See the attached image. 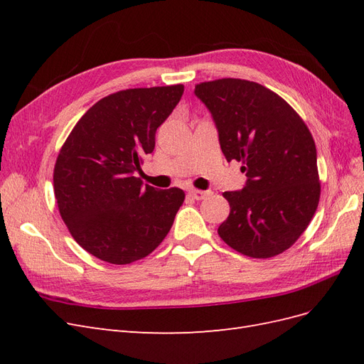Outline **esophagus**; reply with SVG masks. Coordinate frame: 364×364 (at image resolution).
I'll return each mask as SVG.
<instances>
[{
    "label": "esophagus",
    "instance_id": "34e87169",
    "mask_svg": "<svg viewBox=\"0 0 364 364\" xmlns=\"http://www.w3.org/2000/svg\"><path fill=\"white\" fill-rule=\"evenodd\" d=\"M211 194H213V191H209V190H206V191H203V190H190V196L196 200H203Z\"/></svg>",
    "mask_w": 364,
    "mask_h": 364
}]
</instances>
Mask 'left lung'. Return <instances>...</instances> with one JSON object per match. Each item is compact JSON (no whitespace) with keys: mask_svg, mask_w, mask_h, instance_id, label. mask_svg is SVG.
<instances>
[{"mask_svg":"<svg viewBox=\"0 0 364 364\" xmlns=\"http://www.w3.org/2000/svg\"><path fill=\"white\" fill-rule=\"evenodd\" d=\"M194 92L213 114L223 155L243 164L247 176L243 190L223 193L230 213L220 238L250 258L279 255L304 234L321 199L310 129L257 82L218 79L196 85Z\"/></svg>","mask_w":364,"mask_h":364,"instance_id":"8db88e82","label":"left lung"}]
</instances>
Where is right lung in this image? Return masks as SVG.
I'll use <instances>...</instances> for the list:
<instances>
[{"mask_svg": "<svg viewBox=\"0 0 364 364\" xmlns=\"http://www.w3.org/2000/svg\"><path fill=\"white\" fill-rule=\"evenodd\" d=\"M182 94L183 85L114 92L87 109L63 142L53 173L59 213L98 259H142L170 232L185 193L142 185L135 171Z\"/></svg>", "mask_w": 364, "mask_h": 364, "instance_id": "obj_1", "label": "right lung"}]
</instances>
